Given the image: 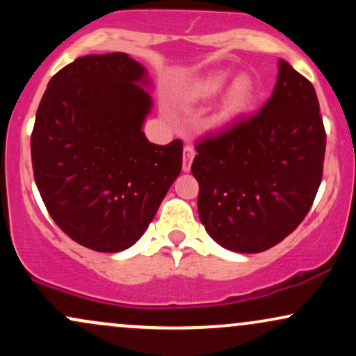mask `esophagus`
<instances>
[{
  "instance_id": "esophagus-1",
  "label": "esophagus",
  "mask_w": 356,
  "mask_h": 356,
  "mask_svg": "<svg viewBox=\"0 0 356 356\" xmlns=\"http://www.w3.org/2000/svg\"><path fill=\"white\" fill-rule=\"evenodd\" d=\"M194 147L191 144L184 145V157H182V170L184 172H189L191 170V164H192V159H194Z\"/></svg>"
}]
</instances>
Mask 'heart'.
Instances as JSON below:
<instances>
[{
    "instance_id": "obj_1",
    "label": "heart",
    "mask_w": 356,
    "mask_h": 356,
    "mask_svg": "<svg viewBox=\"0 0 356 356\" xmlns=\"http://www.w3.org/2000/svg\"><path fill=\"white\" fill-rule=\"evenodd\" d=\"M229 75L224 72H214L201 79L191 81L181 93V102L184 104H197V102L209 100L227 85ZM256 102V85L251 76H238L232 80L220 100L219 107L211 117L212 127H224L236 120L244 112L254 105Z\"/></svg>"
}]
</instances>
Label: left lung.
I'll use <instances>...</instances> for the list:
<instances>
[{"mask_svg":"<svg viewBox=\"0 0 356 356\" xmlns=\"http://www.w3.org/2000/svg\"><path fill=\"white\" fill-rule=\"evenodd\" d=\"M326 134L312 81L280 60L257 113L195 144L199 219L236 252L266 251L300 226L323 177Z\"/></svg>","mask_w":356,"mask_h":356,"instance_id":"left-lung-1","label":"left lung"}]
</instances>
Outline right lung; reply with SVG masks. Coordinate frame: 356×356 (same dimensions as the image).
<instances>
[{
	"label": "right lung",
	"instance_id": "right-lung-1",
	"mask_svg": "<svg viewBox=\"0 0 356 356\" xmlns=\"http://www.w3.org/2000/svg\"><path fill=\"white\" fill-rule=\"evenodd\" d=\"M127 53L80 56L51 76L31 134L35 182L68 238L99 252L136 244L182 169V140L142 132L152 99Z\"/></svg>",
	"mask_w": 356,
	"mask_h": 356
}]
</instances>
